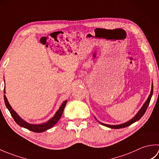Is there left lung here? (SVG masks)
Listing matches in <instances>:
<instances>
[{
	"instance_id": "obj_1",
	"label": "left lung",
	"mask_w": 159,
	"mask_h": 159,
	"mask_svg": "<svg viewBox=\"0 0 159 159\" xmlns=\"http://www.w3.org/2000/svg\"><path fill=\"white\" fill-rule=\"evenodd\" d=\"M152 93H153V83H152L151 92H150V93L149 96H148V98L147 100L146 101V102H145V103L143 104V106L141 107L140 110L138 111V113L135 115V116H134L129 121H126V122L123 123V124H118V125H109V124H104V123L100 122V121H99L98 120L96 119L95 116H94V117L96 118V120L98 121V122L100 124H102V125H103V126H105L107 127H109V128H113V129H119V128H122L127 127L128 126H130V125H131L132 124L134 123V122H135V121H138L139 119H141V117L143 116L145 113H146L147 108H148V105H149V104H150L151 98H152Z\"/></svg>"
}]
</instances>
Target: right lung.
<instances>
[{
	"label": "right lung",
	"instance_id": "add662e5",
	"mask_svg": "<svg viewBox=\"0 0 159 159\" xmlns=\"http://www.w3.org/2000/svg\"><path fill=\"white\" fill-rule=\"evenodd\" d=\"M5 81V80H4ZM5 86L4 87V93H5ZM4 100H5V104L7 108V109L9 111L10 113H11V116L13 117V119H14L16 122L20 126L25 128L26 129H28L31 131L33 132H35V133H42V132H44L47 130L51 128L54 125L56 124L59 119L62 116V113L63 112L64 108H65L66 103L67 102V100H65L64 102L62 103L61 105L60 106L59 109L57 111V112L55 113V116H54L51 119H50L48 120L46 122L44 123H42V124H30L27 121H26L25 120H23L22 118L20 117L19 115L17 113L16 111L12 109L11 106L10 105L7 98L5 95H4Z\"/></svg>",
	"mask_w": 159,
	"mask_h": 159
}]
</instances>
